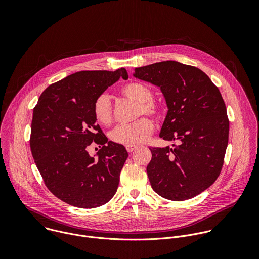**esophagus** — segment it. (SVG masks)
Segmentation results:
<instances>
[{
  "label": "esophagus",
  "mask_w": 259,
  "mask_h": 259,
  "mask_svg": "<svg viewBox=\"0 0 259 259\" xmlns=\"http://www.w3.org/2000/svg\"><path fill=\"white\" fill-rule=\"evenodd\" d=\"M137 147H138L137 145H126V150L128 153H132L137 149Z\"/></svg>",
  "instance_id": "obj_1"
}]
</instances>
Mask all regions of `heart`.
<instances>
[{
	"label": "heart",
	"mask_w": 259,
	"mask_h": 259,
	"mask_svg": "<svg viewBox=\"0 0 259 259\" xmlns=\"http://www.w3.org/2000/svg\"><path fill=\"white\" fill-rule=\"evenodd\" d=\"M124 97L137 102L135 107V117L150 115L158 117L160 107L153 99V90L143 83L132 81L121 88ZM93 117L101 126H109L113 123V105L106 93L99 94L93 102ZM154 131L153 122L146 117H142L133 123L119 125L110 132V139L116 143L125 145H135L144 142Z\"/></svg>",
	"instance_id": "obj_1"
}]
</instances>
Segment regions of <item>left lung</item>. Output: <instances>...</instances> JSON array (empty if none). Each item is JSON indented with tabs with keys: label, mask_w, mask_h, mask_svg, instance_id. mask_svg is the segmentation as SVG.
Returning a JSON list of instances; mask_svg holds the SVG:
<instances>
[{
	"label": "left lung",
	"mask_w": 259,
	"mask_h": 259,
	"mask_svg": "<svg viewBox=\"0 0 259 259\" xmlns=\"http://www.w3.org/2000/svg\"><path fill=\"white\" fill-rule=\"evenodd\" d=\"M133 76L161 88L168 113L160 137L179 142L150 149L153 190L171 201L198 196L224 165L230 122L223 96L200 68L173 60L136 67Z\"/></svg>",
	"instance_id": "obj_1"
}]
</instances>
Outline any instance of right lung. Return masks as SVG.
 <instances>
[{
    "instance_id": "obj_1",
    "label": "right lung",
    "mask_w": 259,
    "mask_h": 259,
    "mask_svg": "<svg viewBox=\"0 0 259 259\" xmlns=\"http://www.w3.org/2000/svg\"><path fill=\"white\" fill-rule=\"evenodd\" d=\"M120 78L128 79L124 67L75 72L46 88L33 108L32 158L48 190L71 206L99 207L118 190L128 153L122 144L107 141L92 107ZM93 141L103 145L97 158L88 154Z\"/></svg>"
}]
</instances>
